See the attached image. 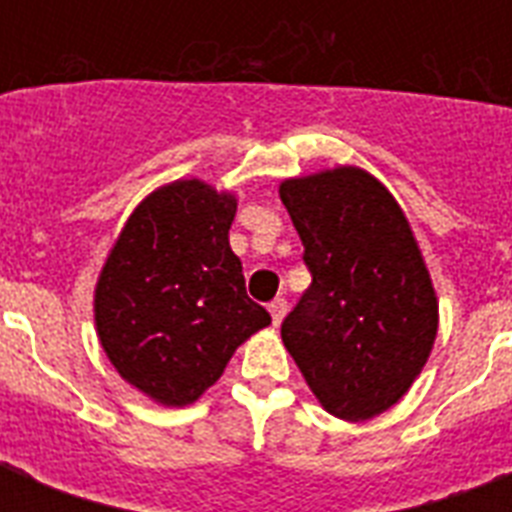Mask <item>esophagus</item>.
Masks as SVG:
<instances>
[{
    "label": "esophagus",
    "instance_id": "esophagus-1",
    "mask_svg": "<svg viewBox=\"0 0 512 512\" xmlns=\"http://www.w3.org/2000/svg\"><path fill=\"white\" fill-rule=\"evenodd\" d=\"M268 311H271L273 324L279 327L281 319L287 316V300H284V297H276V300H271V305H268Z\"/></svg>",
    "mask_w": 512,
    "mask_h": 512
}]
</instances>
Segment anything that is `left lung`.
I'll list each match as a JSON object with an SVG mask.
<instances>
[{
  "label": "left lung",
  "mask_w": 512,
  "mask_h": 512,
  "mask_svg": "<svg viewBox=\"0 0 512 512\" xmlns=\"http://www.w3.org/2000/svg\"><path fill=\"white\" fill-rule=\"evenodd\" d=\"M311 287L281 340L327 412L369 420L404 396L436 340L428 268L396 199L356 167L284 180Z\"/></svg>",
  "instance_id": "obj_1"
}]
</instances>
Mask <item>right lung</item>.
<instances>
[{
	"instance_id": "add662e5",
	"label": "right lung",
	"mask_w": 512,
	"mask_h": 512,
	"mask_svg": "<svg viewBox=\"0 0 512 512\" xmlns=\"http://www.w3.org/2000/svg\"><path fill=\"white\" fill-rule=\"evenodd\" d=\"M236 199L199 180L151 193L124 225L95 289L103 350L162 404H191L271 313L247 295L228 231Z\"/></svg>"
}]
</instances>
